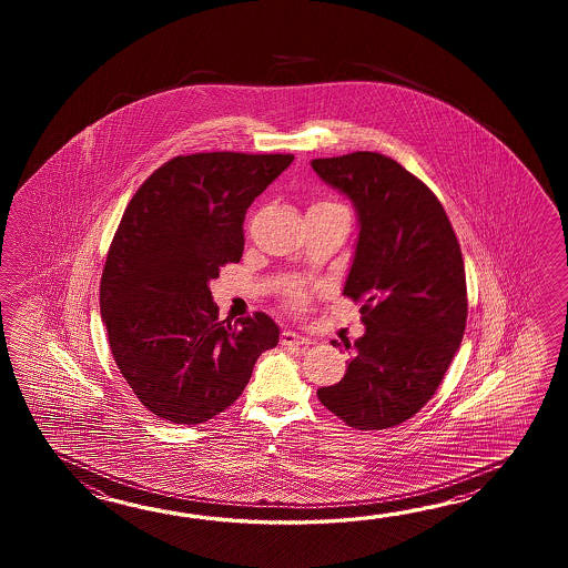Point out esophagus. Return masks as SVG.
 <instances>
[{
	"label": "esophagus",
	"mask_w": 568,
	"mask_h": 568,
	"mask_svg": "<svg viewBox=\"0 0 568 568\" xmlns=\"http://www.w3.org/2000/svg\"><path fill=\"white\" fill-rule=\"evenodd\" d=\"M280 343H282V345H288V347L290 345H308L311 338L298 335L296 331H284L282 337H280Z\"/></svg>",
	"instance_id": "esophagus-1"
}]
</instances>
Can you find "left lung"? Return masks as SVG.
I'll return each instance as SVG.
<instances>
[{
  "label": "left lung",
  "instance_id": "obj_1",
  "mask_svg": "<svg viewBox=\"0 0 568 568\" xmlns=\"http://www.w3.org/2000/svg\"><path fill=\"white\" fill-rule=\"evenodd\" d=\"M314 172L347 194L359 237L343 294L363 302L365 335L321 404L359 430L406 423L435 396L467 325L457 235L436 194L377 152L316 158ZM333 347L341 343L331 341Z\"/></svg>",
  "mask_w": 568,
  "mask_h": 568
}]
</instances>
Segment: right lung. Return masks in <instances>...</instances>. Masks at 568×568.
<instances>
[{
    "label": "right lung",
    "instance_id": "right-lung-1",
    "mask_svg": "<svg viewBox=\"0 0 568 568\" xmlns=\"http://www.w3.org/2000/svg\"><path fill=\"white\" fill-rule=\"evenodd\" d=\"M292 154L201 152L154 170L125 206L99 286L109 347L133 394L162 420L201 424L242 396L278 345L264 313L219 321L209 282L243 254V219Z\"/></svg>",
    "mask_w": 568,
    "mask_h": 568
}]
</instances>
